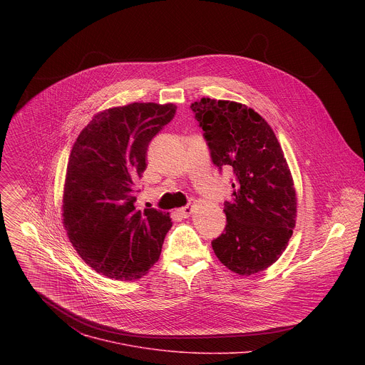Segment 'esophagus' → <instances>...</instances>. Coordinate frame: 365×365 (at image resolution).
Wrapping results in <instances>:
<instances>
[{"mask_svg": "<svg viewBox=\"0 0 365 365\" xmlns=\"http://www.w3.org/2000/svg\"><path fill=\"white\" fill-rule=\"evenodd\" d=\"M194 208L191 205H187V207H182V208L177 209V213L181 216V217H188L191 213H192Z\"/></svg>", "mask_w": 365, "mask_h": 365, "instance_id": "34e87169", "label": "esophagus"}]
</instances>
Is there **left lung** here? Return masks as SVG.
<instances>
[{
    "instance_id": "left-lung-1",
    "label": "left lung",
    "mask_w": 365,
    "mask_h": 365,
    "mask_svg": "<svg viewBox=\"0 0 365 365\" xmlns=\"http://www.w3.org/2000/svg\"><path fill=\"white\" fill-rule=\"evenodd\" d=\"M191 109L212 163L235 175L226 226L212 249L239 275L260 272L279 259L295 227L297 194L284 152L271 126L246 105L202 98Z\"/></svg>"
}]
</instances>
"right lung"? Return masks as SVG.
I'll list each match as a JSON object with an SVG mask.
<instances>
[{
    "mask_svg": "<svg viewBox=\"0 0 365 365\" xmlns=\"http://www.w3.org/2000/svg\"><path fill=\"white\" fill-rule=\"evenodd\" d=\"M174 104L133 103L100 112L78 135L67 164L63 225L93 269L119 281L155 265L171 227L170 213L135 208L152 139L175 115Z\"/></svg>",
    "mask_w": 365,
    "mask_h": 365,
    "instance_id": "right-lung-1",
    "label": "right lung"
}]
</instances>
